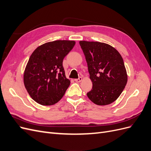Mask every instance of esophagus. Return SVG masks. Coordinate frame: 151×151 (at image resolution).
I'll return each instance as SVG.
<instances>
[{"label": "esophagus", "instance_id": "obj_1", "mask_svg": "<svg viewBox=\"0 0 151 151\" xmlns=\"http://www.w3.org/2000/svg\"><path fill=\"white\" fill-rule=\"evenodd\" d=\"M82 80H83V79H82V77H79L78 79H75V81L77 82V83H80V82H81Z\"/></svg>", "mask_w": 151, "mask_h": 151}]
</instances>
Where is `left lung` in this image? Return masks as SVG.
<instances>
[{"label": "left lung", "mask_w": 151, "mask_h": 151, "mask_svg": "<svg viewBox=\"0 0 151 151\" xmlns=\"http://www.w3.org/2000/svg\"><path fill=\"white\" fill-rule=\"evenodd\" d=\"M88 63L93 88L87 96L98 105L112 103L120 96L127 83L124 62L117 50L109 45L80 41Z\"/></svg>", "instance_id": "left-lung-1"}]
</instances>
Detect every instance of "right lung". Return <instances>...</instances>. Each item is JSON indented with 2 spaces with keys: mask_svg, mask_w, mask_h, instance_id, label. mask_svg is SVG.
Listing matches in <instances>:
<instances>
[{
  "mask_svg": "<svg viewBox=\"0 0 151 151\" xmlns=\"http://www.w3.org/2000/svg\"><path fill=\"white\" fill-rule=\"evenodd\" d=\"M76 42L57 40L38 47L31 54L24 73V84L31 98L42 105L57 103L70 84L63 60Z\"/></svg>",
  "mask_w": 151,
  "mask_h": 151,
  "instance_id": "add662e5",
  "label": "right lung"
}]
</instances>
